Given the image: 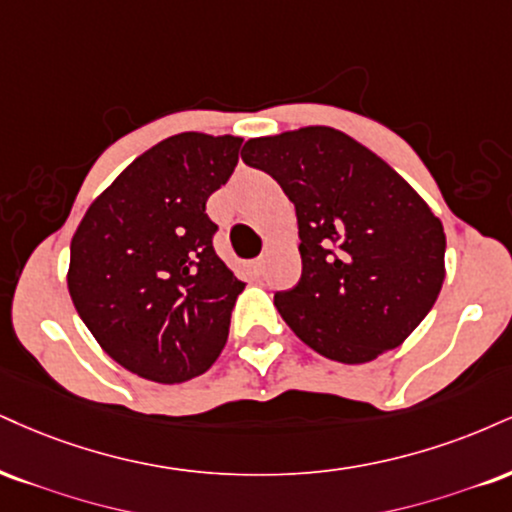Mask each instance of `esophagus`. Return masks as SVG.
<instances>
[{
	"label": "esophagus",
	"instance_id": "esophagus-1",
	"mask_svg": "<svg viewBox=\"0 0 512 512\" xmlns=\"http://www.w3.org/2000/svg\"><path fill=\"white\" fill-rule=\"evenodd\" d=\"M250 269H252V274H255V276H262L264 274V257H257V260H252Z\"/></svg>",
	"mask_w": 512,
	"mask_h": 512
}]
</instances>
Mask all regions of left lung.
Listing matches in <instances>:
<instances>
[{
    "label": "left lung",
    "mask_w": 512,
    "mask_h": 512,
    "mask_svg": "<svg viewBox=\"0 0 512 512\" xmlns=\"http://www.w3.org/2000/svg\"><path fill=\"white\" fill-rule=\"evenodd\" d=\"M240 157L295 205L303 274L274 295L295 336L346 365L398 348L446 276V233L427 202L384 159L329 126L252 138Z\"/></svg>",
    "instance_id": "1"
}]
</instances>
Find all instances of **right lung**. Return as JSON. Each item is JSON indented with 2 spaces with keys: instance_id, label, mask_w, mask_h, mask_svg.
Here are the masks:
<instances>
[{
  "instance_id": "obj_1",
  "label": "right lung",
  "mask_w": 512,
  "mask_h": 512,
  "mask_svg": "<svg viewBox=\"0 0 512 512\" xmlns=\"http://www.w3.org/2000/svg\"><path fill=\"white\" fill-rule=\"evenodd\" d=\"M240 143L171 135L128 164L73 233V305L104 353L138 377L181 384L226 346L245 283L214 252L205 205L231 178Z\"/></svg>"
}]
</instances>
